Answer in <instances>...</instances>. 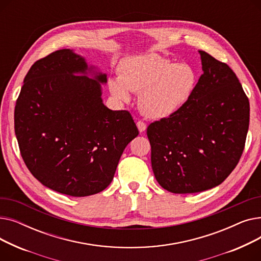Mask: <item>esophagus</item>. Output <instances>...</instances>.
<instances>
[{
	"instance_id": "34e87169",
	"label": "esophagus",
	"mask_w": 261,
	"mask_h": 261,
	"mask_svg": "<svg viewBox=\"0 0 261 261\" xmlns=\"http://www.w3.org/2000/svg\"><path fill=\"white\" fill-rule=\"evenodd\" d=\"M136 126H138V129L140 132H144L147 129V125L142 120H139L138 122H136Z\"/></svg>"
}]
</instances>
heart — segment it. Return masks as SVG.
Listing matches in <instances>:
<instances>
[{
  "mask_svg": "<svg viewBox=\"0 0 261 261\" xmlns=\"http://www.w3.org/2000/svg\"><path fill=\"white\" fill-rule=\"evenodd\" d=\"M197 85L198 73L193 65L149 54L123 63L119 78L110 80L109 89L120 102H129L131 92L140 93L141 112L148 118L163 119L184 108Z\"/></svg>",
  "mask_w": 261,
  "mask_h": 261,
  "instance_id": "b5f03b06",
  "label": "heart"
}]
</instances>
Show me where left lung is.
Instances as JSON below:
<instances>
[{
	"label": "left lung",
	"mask_w": 261,
	"mask_h": 261,
	"mask_svg": "<svg viewBox=\"0 0 261 261\" xmlns=\"http://www.w3.org/2000/svg\"><path fill=\"white\" fill-rule=\"evenodd\" d=\"M203 74L179 112L150 123L151 165L159 184L173 194L220 185L237 166L250 122V102L236 74L199 50Z\"/></svg>",
	"instance_id": "8db88e82"
}]
</instances>
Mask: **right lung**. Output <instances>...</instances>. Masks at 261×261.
<instances>
[{
	"label": "right lung",
	"mask_w": 261,
	"mask_h": 261,
	"mask_svg": "<svg viewBox=\"0 0 261 261\" xmlns=\"http://www.w3.org/2000/svg\"><path fill=\"white\" fill-rule=\"evenodd\" d=\"M23 82L15 132L32 174L72 197L106 189L123 150L139 135L128 111L103 105L107 74L64 48L36 61Z\"/></svg>",
	"instance_id": "add662e5"
}]
</instances>
